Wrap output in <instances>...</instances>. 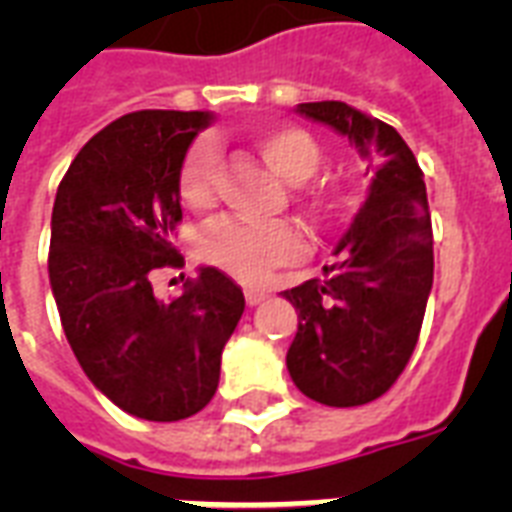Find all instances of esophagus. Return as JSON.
<instances>
[{
	"label": "esophagus",
	"mask_w": 512,
	"mask_h": 512,
	"mask_svg": "<svg viewBox=\"0 0 512 512\" xmlns=\"http://www.w3.org/2000/svg\"><path fill=\"white\" fill-rule=\"evenodd\" d=\"M244 297H247L249 305H260L265 297H268V292H265V289H260V287H247V289H244Z\"/></svg>",
	"instance_id": "1"
}]
</instances>
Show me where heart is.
<instances>
[{"instance_id":"1","label":"heart","mask_w":512,"mask_h":512,"mask_svg":"<svg viewBox=\"0 0 512 512\" xmlns=\"http://www.w3.org/2000/svg\"><path fill=\"white\" fill-rule=\"evenodd\" d=\"M252 143L263 159L284 180L295 185V199L313 215H327L332 193L324 185L303 183L321 170L324 154L319 140L303 127L271 124L252 135ZM220 156L212 140H196L185 151L177 170V196L193 209H204L215 201ZM196 252L207 265L241 281L263 279L276 265L289 263L300 252V236L287 223H249L239 217H223L209 223L199 236Z\"/></svg>"}]
</instances>
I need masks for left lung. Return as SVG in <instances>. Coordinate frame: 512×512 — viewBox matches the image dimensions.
<instances>
[{
	"instance_id": "1",
	"label": "left lung",
	"mask_w": 512,
	"mask_h": 512,
	"mask_svg": "<svg viewBox=\"0 0 512 512\" xmlns=\"http://www.w3.org/2000/svg\"><path fill=\"white\" fill-rule=\"evenodd\" d=\"M297 111L348 135L374 177L324 279L284 292L300 319L287 369L313 401L361 406L393 388L420 340L433 287L425 175L390 124L340 100L300 103Z\"/></svg>"
}]
</instances>
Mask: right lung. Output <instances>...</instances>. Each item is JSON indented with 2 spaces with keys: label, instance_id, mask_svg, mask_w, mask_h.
Masks as SVG:
<instances>
[{
  "label": "right lung",
  "instance_id": "1",
  "mask_svg": "<svg viewBox=\"0 0 512 512\" xmlns=\"http://www.w3.org/2000/svg\"><path fill=\"white\" fill-rule=\"evenodd\" d=\"M204 111H135L76 154L52 207L50 284L84 374L124 412L175 422L201 412L220 356L244 313V292L201 268L159 303L151 271L180 268L170 233L183 220L177 170Z\"/></svg>",
  "mask_w": 512,
  "mask_h": 512
}]
</instances>
